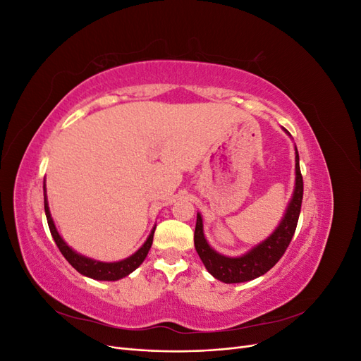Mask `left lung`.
I'll return each mask as SVG.
<instances>
[{
	"label": "left lung",
	"instance_id": "1",
	"mask_svg": "<svg viewBox=\"0 0 361 361\" xmlns=\"http://www.w3.org/2000/svg\"><path fill=\"white\" fill-rule=\"evenodd\" d=\"M295 154H297V157H295L297 179H295V191L286 209L285 218H283L274 233L244 256L226 257L212 250L204 239L203 221L200 214H197V223H195L194 231V245L203 265L216 280L224 283H243L255 280L268 272L285 255L286 248L292 241L295 228H297L302 203V176L300 170V157L298 152H295Z\"/></svg>",
	"mask_w": 361,
	"mask_h": 361
}]
</instances>
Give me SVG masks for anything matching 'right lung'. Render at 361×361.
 I'll use <instances>...</instances> for the list:
<instances>
[{
    "mask_svg": "<svg viewBox=\"0 0 361 361\" xmlns=\"http://www.w3.org/2000/svg\"><path fill=\"white\" fill-rule=\"evenodd\" d=\"M45 214H47V220H48L51 235L54 238V241H56L59 250L61 251V255L64 256V259H66L69 264L80 272V274L94 279V280L114 281V280L126 277L128 274H130V272L143 264V260L146 259L149 250L152 247V243H154L155 227H154V231H152V233L149 235L147 241L143 244V247H141L137 253H134L130 257H128L125 260H120V262H113V264H106V262H97V260L84 257L78 253H75V251L63 241L61 236L57 232L56 226H54L52 218H51L48 202H47V194H45Z\"/></svg>",
    "mask_w": 361,
    "mask_h": 361,
    "instance_id": "obj_1",
    "label": "right lung"
}]
</instances>
